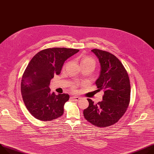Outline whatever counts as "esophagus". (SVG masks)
I'll list each match as a JSON object with an SVG mask.
<instances>
[{
  "instance_id": "34e87169",
  "label": "esophagus",
  "mask_w": 154,
  "mask_h": 154,
  "mask_svg": "<svg viewBox=\"0 0 154 154\" xmlns=\"http://www.w3.org/2000/svg\"><path fill=\"white\" fill-rule=\"evenodd\" d=\"M71 98L74 101H78L80 99V97L79 96H72Z\"/></svg>"
}]
</instances>
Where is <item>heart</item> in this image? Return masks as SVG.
Returning a JSON list of instances; mask_svg holds the SVG:
<instances>
[{"mask_svg": "<svg viewBox=\"0 0 154 154\" xmlns=\"http://www.w3.org/2000/svg\"><path fill=\"white\" fill-rule=\"evenodd\" d=\"M93 64L95 66V61H94V60H93L92 58L86 57H83L80 60V65H83V64ZM77 87V84L73 85L72 87V90L75 91Z\"/></svg>", "mask_w": 154, "mask_h": 154, "instance_id": "1", "label": "heart"}]
</instances>
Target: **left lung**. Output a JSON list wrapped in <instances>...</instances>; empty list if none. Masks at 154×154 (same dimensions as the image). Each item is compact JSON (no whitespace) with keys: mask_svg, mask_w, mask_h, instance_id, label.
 <instances>
[{"mask_svg":"<svg viewBox=\"0 0 154 154\" xmlns=\"http://www.w3.org/2000/svg\"><path fill=\"white\" fill-rule=\"evenodd\" d=\"M91 51L101 64L100 75L95 83L97 90H104V95L103 101L96 104L87 99L89 106L83 110V116L94 126L105 128L117 123L127 111L130 101V79L116 56L99 49Z\"/></svg>","mask_w":154,"mask_h":154,"instance_id":"8db88e82","label":"left lung"}]
</instances>
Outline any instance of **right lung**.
<instances>
[{"mask_svg":"<svg viewBox=\"0 0 154 154\" xmlns=\"http://www.w3.org/2000/svg\"><path fill=\"white\" fill-rule=\"evenodd\" d=\"M79 50L47 48L37 53L23 73L21 91L24 103L31 114L42 121H51L64 113L68 94L51 93L50 80L61 72L64 61Z\"/></svg>","mask_w":154,"mask_h":154,"instance_id":"add662e5","label":"right lung"}]
</instances>
